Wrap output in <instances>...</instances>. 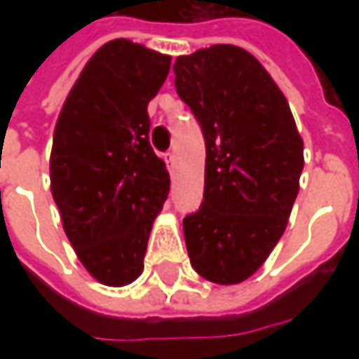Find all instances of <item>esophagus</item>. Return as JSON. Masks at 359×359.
<instances>
[{"instance_id":"obj_1","label":"esophagus","mask_w":359,"mask_h":359,"mask_svg":"<svg viewBox=\"0 0 359 359\" xmlns=\"http://www.w3.org/2000/svg\"><path fill=\"white\" fill-rule=\"evenodd\" d=\"M175 161H177V157H175V154L172 151H167L165 154V163H167V169L172 172V169H175Z\"/></svg>"}]
</instances>
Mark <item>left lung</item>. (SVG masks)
I'll return each mask as SVG.
<instances>
[{
	"instance_id": "left-lung-1",
	"label": "left lung",
	"mask_w": 359,
	"mask_h": 359,
	"mask_svg": "<svg viewBox=\"0 0 359 359\" xmlns=\"http://www.w3.org/2000/svg\"><path fill=\"white\" fill-rule=\"evenodd\" d=\"M172 71L205 140L203 202L182 221L190 264L211 283L238 285L285 233L300 190L304 142L285 94L238 46L180 55Z\"/></svg>"
}]
</instances>
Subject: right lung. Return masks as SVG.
<instances>
[{
    "label": "right lung",
    "mask_w": 359,
    "mask_h": 359,
    "mask_svg": "<svg viewBox=\"0 0 359 359\" xmlns=\"http://www.w3.org/2000/svg\"><path fill=\"white\" fill-rule=\"evenodd\" d=\"M169 67V55L111 40L90 57L59 113L51 194L67 238L102 285L140 277L154 219L169 194V172L148 138V103Z\"/></svg>",
    "instance_id": "add662e5"
}]
</instances>
